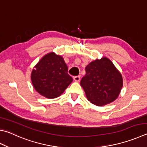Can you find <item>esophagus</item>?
<instances>
[{
	"label": "esophagus",
	"mask_w": 147,
	"mask_h": 147,
	"mask_svg": "<svg viewBox=\"0 0 147 147\" xmlns=\"http://www.w3.org/2000/svg\"><path fill=\"white\" fill-rule=\"evenodd\" d=\"M73 79L75 82H79L80 80V76H74Z\"/></svg>",
	"instance_id": "34e87169"
}]
</instances>
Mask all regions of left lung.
Wrapping results in <instances>:
<instances>
[{
    "instance_id": "obj_1",
    "label": "left lung",
    "mask_w": 147,
    "mask_h": 147,
    "mask_svg": "<svg viewBox=\"0 0 147 147\" xmlns=\"http://www.w3.org/2000/svg\"><path fill=\"white\" fill-rule=\"evenodd\" d=\"M85 71L80 85L90 103L101 107L118 98L123 87L122 76L109 58L92 61L85 67Z\"/></svg>"
}]
</instances>
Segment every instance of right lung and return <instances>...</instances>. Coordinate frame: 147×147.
Segmentation results:
<instances>
[{"label": "right lung", "mask_w": 147, "mask_h": 147, "mask_svg": "<svg viewBox=\"0 0 147 147\" xmlns=\"http://www.w3.org/2000/svg\"><path fill=\"white\" fill-rule=\"evenodd\" d=\"M67 71L63 58L55 53H49L34 67L31 74L32 84L43 96L49 99L57 98L73 82Z\"/></svg>", "instance_id": "1"}]
</instances>
